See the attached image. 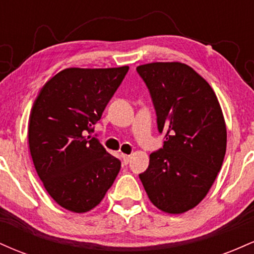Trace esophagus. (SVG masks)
<instances>
[{
  "instance_id": "34e87169",
  "label": "esophagus",
  "mask_w": 254,
  "mask_h": 254,
  "mask_svg": "<svg viewBox=\"0 0 254 254\" xmlns=\"http://www.w3.org/2000/svg\"><path fill=\"white\" fill-rule=\"evenodd\" d=\"M122 159H123L124 164H129L130 159H131V155H127V154H122Z\"/></svg>"
}]
</instances>
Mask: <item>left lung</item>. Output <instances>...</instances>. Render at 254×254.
I'll return each instance as SVG.
<instances>
[{"label": "left lung", "mask_w": 254, "mask_h": 254, "mask_svg": "<svg viewBox=\"0 0 254 254\" xmlns=\"http://www.w3.org/2000/svg\"><path fill=\"white\" fill-rule=\"evenodd\" d=\"M149 89L164 148L149 155L139 179L150 202L167 214H183L206 196L222 167L227 129L210 84L180 62L136 68Z\"/></svg>", "instance_id": "8db88e82"}]
</instances>
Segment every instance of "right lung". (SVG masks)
Wrapping results in <instances>:
<instances>
[{"label":"right lung","instance_id":"add662e5","mask_svg":"<svg viewBox=\"0 0 254 254\" xmlns=\"http://www.w3.org/2000/svg\"><path fill=\"white\" fill-rule=\"evenodd\" d=\"M127 70L66 68L34 100L28 119L32 160L45 190L66 210H92L118 176L121 161L90 133Z\"/></svg>","mask_w":254,"mask_h":254}]
</instances>
